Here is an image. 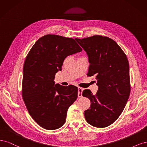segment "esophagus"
Returning <instances> with one entry per match:
<instances>
[{
    "instance_id": "34e87169",
    "label": "esophagus",
    "mask_w": 147,
    "mask_h": 147,
    "mask_svg": "<svg viewBox=\"0 0 147 147\" xmlns=\"http://www.w3.org/2000/svg\"><path fill=\"white\" fill-rule=\"evenodd\" d=\"M82 92H83V88L81 87H78V97L80 98L82 96Z\"/></svg>"
}]
</instances>
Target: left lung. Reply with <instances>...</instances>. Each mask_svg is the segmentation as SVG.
<instances>
[{"instance_id":"8db88e82","label":"left lung","mask_w":147,"mask_h":147,"mask_svg":"<svg viewBox=\"0 0 147 147\" xmlns=\"http://www.w3.org/2000/svg\"><path fill=\"white\" fill-rule=\"evenodd\" d=\"M76 40L88 55L87 76H94L98 86L96 94L88 89L82 92L91 101L90 108L84 111L85 118L93 126L107 127L121 115L129 96L128 60L117 42L107 36L94 35Z\"/></svg>"}]
</instances>
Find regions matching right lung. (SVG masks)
Instances as JSON below:
<instances>
[{
	"instance_id": "1",
	"label": "right lung",
	"mask_w": 147,
	"mask_h": 147,
	"mask_svg": "<svg viewBox=\"0 0 147 147\" xmlns=\"http://www.w3.org/2000/svg\"><path fill=\"white\" fill-rule=\"evenodd\" d=\"M82 49L71 38L46 35L28 53L23 67L22 95L29 114L48 130L62 126L69 107L76 100L78 88L54 81L65 59Z\"/></svg>"
}]
</instances>
